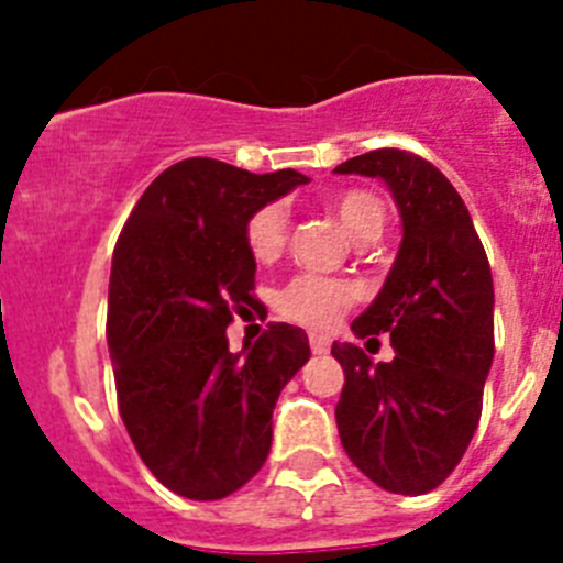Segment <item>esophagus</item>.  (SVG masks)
I'll return each mask as SVG.
<instances>
[{"label":"esophagus","instance_id":"obj_1","mask_svg":"<svg viewBox=\"0 0 563 563\" xmlns=\"http://www.w3.org/2000/svg\"><path fill=\"white\" fill-rule=\"evenodd\" d=\"M312 355H327L330 352V338L327 335H310Z\"/></svg>","mask_w":563,"mask_h":563}]
</instances>
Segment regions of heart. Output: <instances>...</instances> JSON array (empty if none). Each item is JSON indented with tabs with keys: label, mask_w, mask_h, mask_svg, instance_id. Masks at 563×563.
Returning a JSON list of instances; mask_svg holds the SVG:
<instances>
[{
	"label": "heart",
	"mask_w": 563,
	"mask_h": 563,
	"mask_svg": "<svg viewBox=\"0 0 563 563\" xmlns=\"http://www.w3.org/2000/svg\"><path fill=\"white\" fill-rule=\"evenodd\" d=\"M330 211L338 225L346 231L352 242L363 236H380L383 231V202L369 191H343L335 200H330ZM247 251L256 262H273L285 251L287 242V211L276 202L262 206L251 213L245 225ZM357 298V290L346 282L324 276H296L285 290L278 292V312L296 324H305L310 330H330L343 310Z\"/></svg>",
	"instance_id": "heart-1"
}]
</instances>
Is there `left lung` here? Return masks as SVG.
<instances>
[{
    "label": "left lung",
    "instance_id": "obj_1",
    "mask_svg": "<svg viewBox=\"0 0 563 563\" xmlns=\"http://www.w3.org/2000/svg\"><path fill=\"white\" fill-rule=\"evenodd\" d=\"M335 174L386 183L402 242L380 292L352 321L357 338L389 332L395 357L332 343L343 366L338 434L352 462L389 494H429L460 465L494 363V276L465 202L440 168L377 148Z\"/></svg>",
    "mask_w": 563,
    "mask_h": 563
}]
</instances>
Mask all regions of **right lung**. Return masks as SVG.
Listing matches in <instances>:
<instances>
[{
    "instance_id": "right-lung-1",
    "label": "right lung",
    "mask_w": 563,
    "mask_h": 563,
    "mask_svg": "<svg viewBox=\"0 0 563 563\" xmlns=\"http://www.w3.org/2000/svg\"><path fill=\"white\" fill-rule=\"evenodd\" d=\"M310 183L251 174L211 157L174 163L143 191L114 245L107 343L123 426L168 490L233 494L265 465L273 409L310 361L301 327L271 324L228 350L233 312L256 307L251 213Z\"/></svg>"
}]
</instances>
